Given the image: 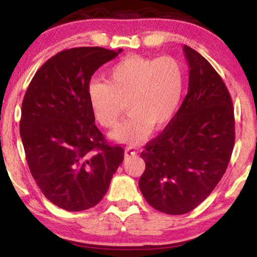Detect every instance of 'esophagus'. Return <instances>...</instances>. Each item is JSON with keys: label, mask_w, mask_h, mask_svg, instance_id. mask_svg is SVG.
Here are the masks:
<instances>
[{"label": "esophagus", "mask_w": 257, "mask_h": 257, "mask_svg": "<svg viewBox=\"0 0 257 257\" xmlns=\"http://www.w3.org/2000/svg\"><path fill=\"white\" fill-rule=\"evenodd\" d=\"M124 156L125 157H134V156H137V152L133 147H128V149L124 150Z\"/></svg>", "instance_id": "34e87169"}]
</instances>
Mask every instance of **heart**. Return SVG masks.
<instances>
[{
  "label": "heart",
  "instance_id": "obj_1",
  "mask_svg": "<svg viewBox=\"0 0 257 257\" xmlns=\"http://www.w3.org/2000/svg\"><path fill=\"white\" fill-rule=\"evenodd\" d=\"M107 83L93 81L88 100L100 125L117 126L123 104L131 116L110 137L135 145L149 137L152 125L161 128L178 111L185 85L184 66L176 58L132 55L107 72Z\"/></svg>",
  "mask_w": 257,
  "mask_h": 257
}]
</instances>
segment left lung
I'll return each mask as SVG.
<instances>
[{
    "instance_id": "1",
    "label": "left lung",
    "mask_w": 257,
    "mask_h": 257,
    "mask_svg": "<svg viewBox=\"0 0 257 257\" xmlns=\"http://www.w3.org/2000/svg\"><path fill=\"white\" fill-rule=\"evenodd\" d=\"M188 93L164 131L141 152L139 180L156 210L181 215L209 196L225 174L234 146V108L225 82L198 52L184 46Z\"/></svg>"
}]
</instances>
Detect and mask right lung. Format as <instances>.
Masks as SVG:
<instances>
[{"label":"right lung","instance_id":"1","mask_svg":"<svg viewBox=\"0 0 257 257\" xmlns=\"http://www.w3.org/2000/svg\"><path fill=\"white\" fill-rule=\"evenodd\" d=\"M122 49L78 47L61 51L35 73L22 105L20 137L32 178L46 198L67 211L104 198L124 159L95 123L88 100L94 72Z\"/></svg>","mask_w":257,"mask_h":257}]
</instances>
